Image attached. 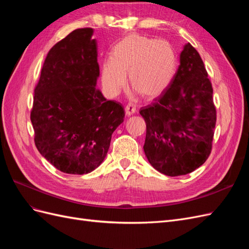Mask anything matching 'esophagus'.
<instances>
[{
	"instance_id": "1",
	"label": "esophagus",
	"mask_w": 249,
	"mask_h": 249,
	"mask_svg": "<svg viewBox=\"0 0 249 249\" xmlns=\"http://www.w3.org/2000/svg\"><path fill=\"white\" fill-rule=\"evenodd\" d=\"M124 110H125V114L127 116H131V115L134 114L135 112H136V107H135L134 105H132V104H127L125 108H124Z\"/></svg>"
}]
</instances>
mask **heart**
<instances>
[{"label":"heart","mask_w":249,"mask_h":249,"mask_svg":"<svg viewBox=\"0 0 249 249\" xmlns=\"http://www.w3.org/2000/svg\"><path fill=\"white\" fill-rule=\"evenodd\" d=\"M177 55L167 40L132 34L112 49L111 60L102 66V82L110 94L116 95L126 84L146 99L160 95L175 76Z\"/></svg>","instance_id":"1"}]
</instances>
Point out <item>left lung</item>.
Returning a JSON list of instances; mask_svg holds the SVG:
<instances>
[{"instance_id": "obj_1", "label": "left lung", "mask_w": 249, "mask_h": 249, "mask_svg": "<svg viewBox=\"0 0 249 249\" xmlns=\"http://www.w3.org/2000/svg\"><path fill=\"white\" fill-rule=\"evenodd\" d=\"M140 114L146 124L143 149L155 169L168 177L184 176L207 161L216 124L213 87L190 43L180 53L168 87Z\"/></svg>"}]
</instances>
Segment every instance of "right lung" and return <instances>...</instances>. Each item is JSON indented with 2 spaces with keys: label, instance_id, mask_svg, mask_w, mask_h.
Returning <instances> with one entry per match:
<instances>
[{
  "label": "right lung",
  "instance_id": "1",
  "mask_svg": "<svg viewBox=\"0 0 249 249\" xmlns=\"http://www.w3.org/2000/svg\"><path fill=\"white\" fill-rule=\"evenodd\" d=\"M92 34V28L77 29L49 51L30 114L38 152L69 175L100 166L124 117L122 104L95 87L100 66Z\"/></svg>",
  "mask_w": 249,
  "mask_h": 249
}]
</instances>
